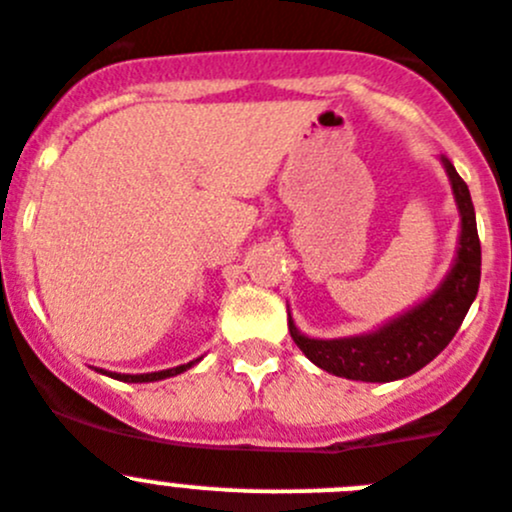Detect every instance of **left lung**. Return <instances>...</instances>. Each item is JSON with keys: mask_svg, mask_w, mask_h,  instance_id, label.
Masks as SVG:
<instances>
[{"mask_svg": "<svg viewBox=\"0 0 512 512\" xmlns=\"http://www.w3.org/2000/svg\"><path fill=\"white\" fill-rule=\"evenodd\" d=\"M442 164L452 181L462 217L455 267L432 298L366 336L318 341V338L303 336L290 318L288 328L295 346L328 374L353 381H396L412 376L447 348V343L455 338L457 328L465 321L480 288V237H477L470 189L447 156H442Z\"/></svg>", "mask_w": 512, "mask_h": 512, "instance_id": "obj_1", "label": "left lung"}]
</instances>
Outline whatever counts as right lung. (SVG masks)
<instances>
[{"label": "right lung", "instance_id": "right-lung-1", "mask_svg": "<svg viewBox=\"0 0 512 512\" xmlns=\"http://www.w3.org/2000/svg\"><path fill=\"white\" fill-rule=\"evenodd\" d=\"M197 361H189V364L176 366V369L154 371V374H108V371H100V374H108L111 379H118V381H128V384H146V381H159V379H169V376H176V374H184V371L191 369V366L197 364Z\"/></svg>", "mask_w": 512, "mask_h": 512}]
</instances>
